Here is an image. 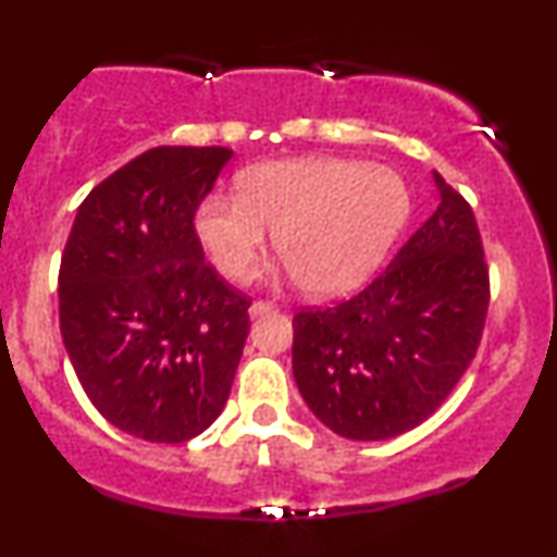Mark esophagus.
Masks as SVG:
<instances>
[{
    "label": "esophagus",
    "instance_id": "obj_1",
    "mask_svg": "<svg viewBox=\"0 0 557 557\" xmlns=\"http://www.w3.org/2000/svg\"><path fill=\"white\" fill-rule=\"evenodd\" d=\"M267 311H274V304H270V300H253V304L248 306V314H251L253 319L267 314Z\"/></svg>",
    "mask_w": 557,
    "mask_h": 557
}]
</instances>
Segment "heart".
<instances>
[{
    "label": "heart",
    "instance_id": "obj_1",
    "mask_svg": "<svg viewBox=\"0 0 557 557\" xmlns=\"http://www.w3.org/2000/svg\"><path fill=\"white\" fill-rule=\"evenodd\" d=\"M408 214L393 170L356 159L300 157L243 172L238 196L209 194L194 230L216 272L246 280L274 230L285 270L311 296L354 290L376 270Z\"/></svg>",
    "mask_w": 557,
    "mask_h": 557
}]
</instances>
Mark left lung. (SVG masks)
<instances>
[{
	"label": "left lung",
	"mask_w": 557,
	"mask_h": 557,
	"mask_svg": "<svg viewBox=\"0 0 557 557\" xmlns=\"http://www.w3.org/2000/svg\"><path fill=\"white\" fill-rule=\"evenodd\" d=\"M437 209L367 290L293 319V376L306 406L348 440L419 426L461 380L490 304L474 212L432 172Z\"/></svg>",
	"instance_id": "1"
}]
</instances>
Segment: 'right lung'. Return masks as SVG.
Instances as JSON below:
<instances>
[{"instance_id": "1", "label": "right lung", "mask_w": 557, "mask_h": 557, "mask_svg": "<svg viewBox=\"0 0 557 557\" xmlns=\"http://www.w3.org/2000/svg\"><path fill=\"white\" fill-rule=\"evenodd\" d=\"M225 146H157L83 198L60 264V330L88 400L149 443H185L225 408L248 300L207 264L194 212Z\"/></svg>"}]
</instances>
